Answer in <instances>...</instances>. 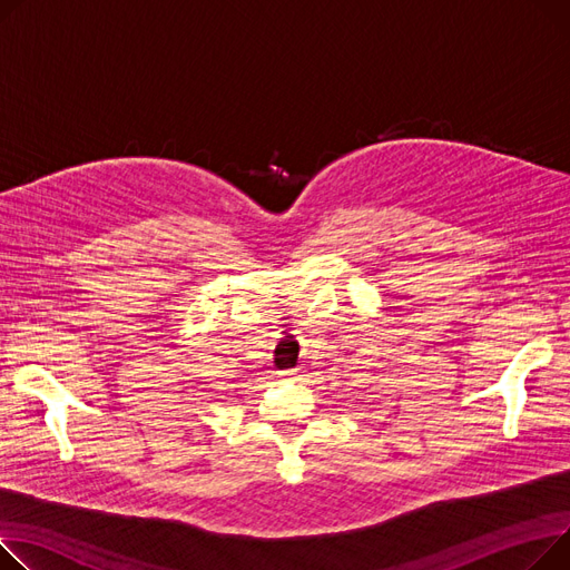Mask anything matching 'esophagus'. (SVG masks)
Returning <instances> with one entry per match:
<instances>
[{"label":"esophagus","mask_w":570,"mask_h":570,"mask_svg":"<svg viewBox=\"0 0 570 570\" xmlns=\"http://www.w3.org/2000/svg\"><path fill=\"white\" fill-rule=\"evenodd\" d=\"M282 377H286V381H297V371H284Z\"/></svg>","instance_id":"esophagus-1"}]
</instances>
